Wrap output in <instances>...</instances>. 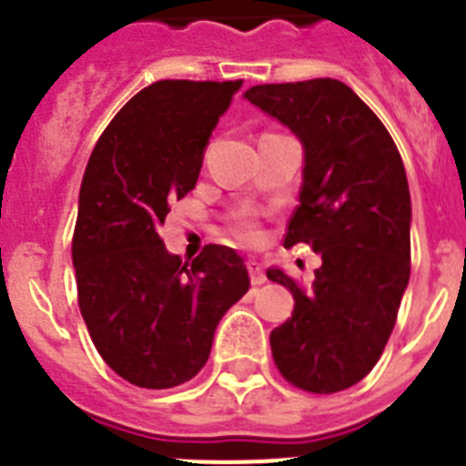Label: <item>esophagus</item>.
I'll return each instance as SVG.
<instances>
[{
  "label": "esophagus",
  "mask_w": 466,
  "mask_h": 466,
  "mask_svg": "<svg viewBox=\"0 0 466 466\" xmlns=\"http://www.w3.org/2000/svg\"><path fill=\"white\" fill-rule=\"evenodd\" d=\"M247 270H249V278H252L254 287H258V284L266 282V275H263V268L258 261L249 258V261H247Z\"/></svg>",
  "instance_id": "34e87169"
}]
</instances>
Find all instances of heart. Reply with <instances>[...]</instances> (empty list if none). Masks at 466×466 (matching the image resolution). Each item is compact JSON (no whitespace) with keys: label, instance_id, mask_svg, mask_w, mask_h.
Here are the masks:
<instances>
[{"label":"heart","instance_id":"obj_1","mask_svg":"<svg viewBox=\"0 0 466 466\" xmlns=\"http://www.w3.org/2000/svg\"><path fill=\"white\" fill-rule=\"evenodd\" d=\"M230 230H233V236L242 242H257L258 238H261L257 219L249 217V214H240V217H236V219L230 221Z\"/></svg>","mask_w":466,"mask_h":466}]
</instances>
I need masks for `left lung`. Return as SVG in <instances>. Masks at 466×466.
Masks as SVG:
<instances>
[{
  "mask_svg": "<svg viewBox=\"0 0 466 466\" xmlns=\"http://www.w3.org/2000/svg\"><path fill=\"white\" fill-rule=\"evenodd\" d=\"M245 97L303 142L300 205L284 247L322 257L315 282L282 270L291 319L270 333L278 371L312 394L357 385L380 360L410 278V193L403 160L380 118L336 79L252 86Z\"/></svg>",
  "mask_w": 466,
  "mask_h": 466,
  "instance_id": "1",
  "label": "left lung"
}]
</instances>
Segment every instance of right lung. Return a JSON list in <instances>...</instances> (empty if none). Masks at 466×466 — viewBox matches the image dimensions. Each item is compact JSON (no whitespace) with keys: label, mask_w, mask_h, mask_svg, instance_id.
Here are the masks:
<instances>
[{"label":"right lung","mask_w":466,"mask_h":466,"mask_svg":"<svg viewBox=\"0 0 466 466\" xmlns=\"http://www.w3.org/2000/svg\"><path fill=\"white\" fill-rule=\"evenodd\" d=\"M240 86H147L111 118L86 166L72 238L79 308L102 360L137 387L191 380L224 312L249 289L230 247L205 245L182 263L158 236L172 200L196 188L205 147Z\"/></svg>","instance_id":"obj_1"}]
</instances>
